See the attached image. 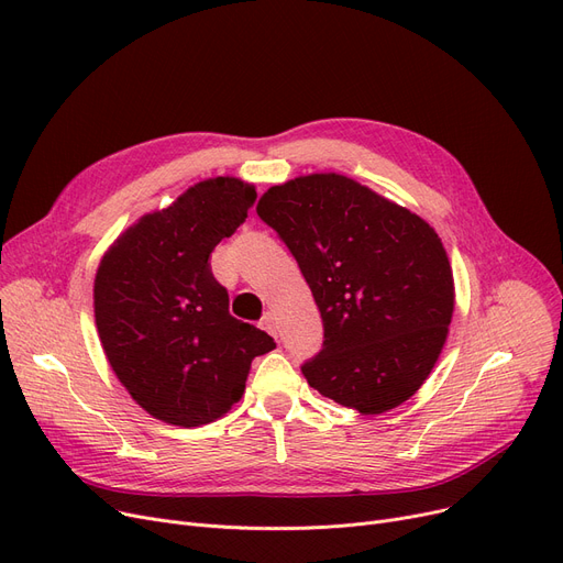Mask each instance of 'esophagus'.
Here are the masks:
<instances>
[{
    "label": "esophagus",
    "instance_id": "obj_1",
    "mask_svg": "<svg viewBox=\"0 0 563 563\" xmlns=\"http://www.w3.org/2000/svg\"><path fill=\"white\" fill-rule=\"evenodd\" d=\"M260 329L276 338V319H274V314H272V312H266V314L262 317V321H260Z\"/></svg>",
    "mask_w": 563,
    "mask_h": 563
}]
</instances>
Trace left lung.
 Instances as JSON below:
<instances>
[{
	"mask_svg": "<svg viewBox=\"0 0 563 563\" xmlns=\"http://www.w3.org/2000/svg\"><path fill=\"white\" fill-rule=\"evenodd\" d=\"M255 210L297 257L323 321V349L301 367L310 388L363 416L416 395L454 314L438 232L340 173L276 185Z\"/></svg>",
	"mask_w": 563,
	"mask_h": 563,
	"instance_id": "8db88e82",
	"label": "left lung"
}]
</instances>
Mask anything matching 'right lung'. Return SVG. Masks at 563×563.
Listing matches in <instances>:
<instances>
[{"label":"right lung","instance_id":"obj_1","mask_svg":"<svg viewBox=\"0 0 563 563\" xmlns=\"http://www.w3.org/2000/svg\"><path fill=\"white\" fill-rule=\"evenodd\" d=\"M255 196L240 177H207L136 219L98 264L93 310L104 356L155 420L191 429L223 418L242 399L253 358L276 349L230 314L207 262Z\"/></svg>","mask_w":563,"mask_h":563}]
</instances>
